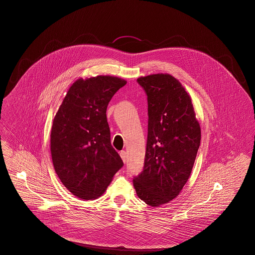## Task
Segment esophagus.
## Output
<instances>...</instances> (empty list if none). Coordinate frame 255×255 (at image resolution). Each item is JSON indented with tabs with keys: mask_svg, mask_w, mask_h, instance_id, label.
<instances>
[{
	"mask_svg": "<svg viewBox=\"0 0 255 255\" xmlns=\"http://www.w3.org/2000/svg\"><path fill=\"white\" fill-rule=\"evenodd\" d=\"M120 157H121L122 161H123L124 163H126V160H127V155H126V151L122 150V151L120 152Z\"/></svg>",
	"mask_w": 255,
	"mask_h": 255,
	"instance_id": "obj_1",
	"label": "esophagus"
}]
</instances>
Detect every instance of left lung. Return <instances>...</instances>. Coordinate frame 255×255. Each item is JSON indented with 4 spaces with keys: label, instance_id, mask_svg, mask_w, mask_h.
I'll return each mask as SVG.
<instances>
[{
    "label": "left lung",
    "instance_id": "8db88e82",
    "mask_svg": "<svg viewBox=\"0 0 255 255\" xmlns=\"http://www.w3.org/2000/svg\"><path fill=\"white\" fill-rule=\"evenodd\" d=\"M148 104V133L143 171L133 179L137 195L159 207L178 196L187 182L201 141L191 97L169 74L137 79Z\"/></svg>",
    "mask_w": 255,
    "mask_h": 255
}]
</instances>
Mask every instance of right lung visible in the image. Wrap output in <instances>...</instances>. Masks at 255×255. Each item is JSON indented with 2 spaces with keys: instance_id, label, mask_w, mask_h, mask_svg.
Returning a JSON list of instances; mask_svg holds the SVG:
<instances>
[{
  "instance_id": "1",
  "label": "right lung",
  "mask_w": 255,
  "mask_h": 255,
  "mask_svg": "<svg viewBox=\"0 0 255 255\" xmlns=\"http://www.w3.org/2000/svg\"><path fill=\"white\" fill-rule=\"evenodd\" d=\"M126 83L112 76L77 79L54 117L53 166L64 186L79 199L101 196L123 166L111 143L106 113L111 99Z\"/></svg>"
}]
</instances>
